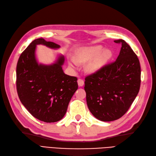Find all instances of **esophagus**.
I'll use <instances>...</instances> for the list:
<instances>
[{"label": "esophagus", "instance_id": "34e87169", "mask_svg": "<svg viewBox=\"0 0 156 156\" xmlns=\"http://www.w3.org/2000/svg\"><path fill=\"white\" fill-rule=\"evenodd\" d=\"M78 84L79 86H83L84 84V82L82 79H78Z\"/></svg>", "mask_w": 156, "mask_h": 156}]
</instances>
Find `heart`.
I'll use <instances>...</instances> for the list:
<instances>
[{
    "label": "heart",
    "instance_id": "1",
    "mask_svg": "<svg viewBox=\"0 0 156 156\" xmlns=\"http://www.w3.org/2000/svg\"><path fill=\"white\" fill-rule=\"evenodd\" d=\"M112 55L110 50L104 49L102 46L96 45L80 50L76 55V58L79 62H86L92 59L87 65V71L95 73L111 60ZM70 64L74 65L73 62Z\"/></svg>",
    "mask_w": 156,
    "mask_h": 156
}]
</instances>
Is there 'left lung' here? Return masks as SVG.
<instances>
[{
	"instance_id": "obj_1",
	"label": "left lung",
	"mask_w": 156,
	"mask_h": 156,
	"mask_svg": "<svg viewBox=\"0 0 156 156\" xmlns=\"http://www.w3.org/2000/svg\"><path fill=\"white\" fill-rule=\"evenodd\" d=\"M116 60L105 65L85 78L86 102L99 120L111 122L120 118L131 106L139 92L141 68L138 58L126 41Z\"/></svg>"
}]
</instances>
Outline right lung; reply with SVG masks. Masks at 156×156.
Returning <instances> with one entry per match:
<instances>
[{"label": "right lung", "mask_w": 156, "mask_h": 156, "mask_svg": "<svg viewBox=\"0 0 156 156\" xmlns=\"http://www.w3.org/2000/svg\"><path fill=\"white\" fill-rule=\"evenodd\" d=\"M38 44L53 49L60 47L44 38L36 39L28 45L17 62V93L21 103L34 118L47 123L56 122L66 114L78 89V79L64 73V57L62 55L52 64H38L35 54Z\"/></svg>", "instance_id": "right-lung-1"}]
</instances>
